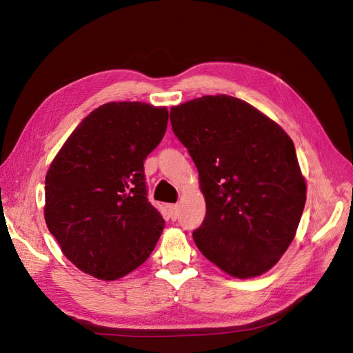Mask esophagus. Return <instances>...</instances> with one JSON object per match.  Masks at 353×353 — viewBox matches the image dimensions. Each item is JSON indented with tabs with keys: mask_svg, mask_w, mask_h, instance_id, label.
<instances>
[{
	"mask_svg": "<svg viewBox=\"0 0 353 353\" xmlns=\"http://www.w3.org/2000/svg\"><path fill=\"white\" fill-rule=\"evenodd\" d=\"M168 210H169V216L175 221L178 218V215H179V208L176 205H169Z\"/></svg>",
	"mask_w": 353,
	"mask_h": 353,
	"instance_id": "34e87169",
	"label": "esophagus"
}]
</instances>
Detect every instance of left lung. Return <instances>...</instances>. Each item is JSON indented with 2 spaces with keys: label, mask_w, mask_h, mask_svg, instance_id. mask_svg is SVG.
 I'll return each instance as SVG.
<instances>
[{
  "label": "left lung",
  "mask_w": 353,
  "mask_h": 353,
  "mask_svg": "<svg viewBox=\"0 0 353 353\" xmlns=\"http://www.w3.org/2000/svg\"><path fill=\"white\" fill-rule=\"evenodd\" d=\"M170 123L199 170L206 216L199 250L234 279L270 271L293 241L306 181L283 128L231 95L170 108Z\"/></svg>",
  "instance_id": "1"
}]
</instances>
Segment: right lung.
Segmentation results:
<instances>
[{
	"mask_svg": "<svg viewBox=\"0 0 353 353\" xmlns=\"http://www.w3.org/2000/svg\"><path fill=\"white\" fill-rule=\"evenodd\" d=\"M169 112L110 101L74 128L48 168L44 218L82 272L114 281L144 263L165 228L147 200L144 160L162 141Z\"/></svg>",
	"mask_w": 353,
	"mask_h": 353,
	"instance_id": "right-lung-1",
	"label": "right lung"
}]
</instances>
